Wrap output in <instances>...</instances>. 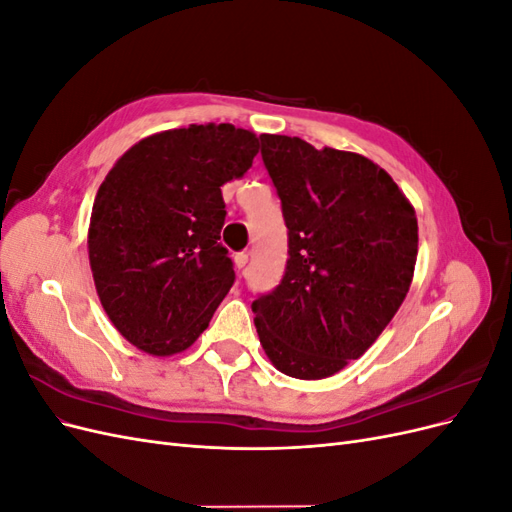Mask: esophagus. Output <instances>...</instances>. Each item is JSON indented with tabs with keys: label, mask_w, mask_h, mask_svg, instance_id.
I'll return each instance as SVG.
<instances>
[{
	"label": "esophagus",
	"mask_w": 512,
	"mask_h": 512,
	"mask_svg": "<svg viewBox=\"0 0 512 512\" xmlns=\"http://www.w3.org/2000/svg\"><path fill=\"white\" fill-rule=\"evenodd\" d=\"M245 265H247V254H245V252L235 254V269H237V271H243Z\"/></svg>",
	"instance_id": "34e87169"
}]
</instances>
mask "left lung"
Returning <instances> with one entry per match:
<instances>
[{
  "instance_id": "1",
  "label": "left lung",
  "mask_w": 512,
  "mask_h": 512,
  "mask_svg": "<svg viewBox=\"0 0 512 512\" xmlns=\"http://www.w3.org/2000/svg\"><path fill=\"white\" fill-rule=\"evenodd\" d=\"M260 143L288 226L284 280L252 303L260 346L290 378H331L361 359L404 303L416 211L361 153L280 134H260Z\"/></svg>"
}]
</instances>
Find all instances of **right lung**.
Masks as SVG:
<instances>
[{
    "label": "right lung",
    "mask_w": 512,
    "mask_h": 512,
    "mask_svg": "<svg viewBox=\"0 0 512 512\" xmlns=\"http://www.w3.org/2000/svg\"><path fill=\"white\" fill-rule=\"evenodd\" d=\"M258 136L230 123L164 130L108 170L91 209L89 267L113 327L151 356L188 350L235 271L220 243L222 185L241 179Z\"/></svg>",
    "instance_id": "1"
}]
</instances>
